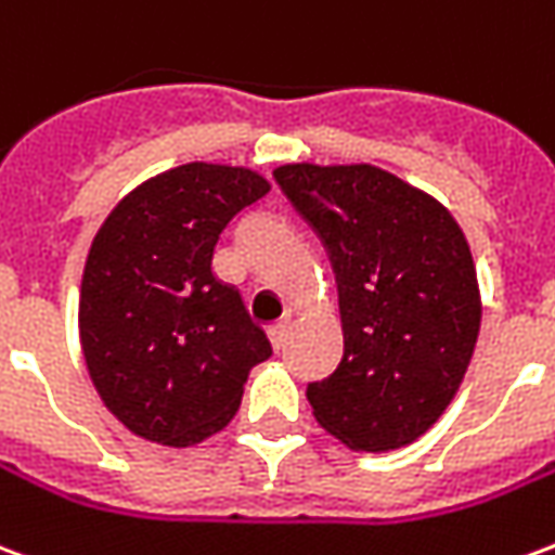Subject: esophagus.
I'll return each instance as SVG.
<instances>
[{"label": "esophagus", "mask_w": 555, "mask_h": 555, "mask_svg": "<svg viewBox=\"0 0 555 555\" xmlns=\"http://www.w3.org/2000/svg\"><path fill=\"white\" fill-rule=\"evenodd\" d=\"M288 336H291V324L288 321H282V324L270 326V341H273V348L282 350L288 345Z\"/></svg>", "instance_id": "34e87169"}]
</instances>
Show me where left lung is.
I'll return each mask as SVG.
<instances>
[{
  "instance_id": "1",
  "label": "left lung",
  "mask_w": 555,
  "mask_h": 555,
  "mask_svg": "<svg viewBox=\"0 0 555 555\" xmlns=\"http://www.w3.org/2000/svg\"><path fill=\"white\" fill-rule=\"evenodd\" d=\"M273 178L338 285L345 357L306 389L314 418L357 452L418 440L452 404L481 326L464 231L434 195L369 163H288Z\"/></svg>"
}]
</instances>
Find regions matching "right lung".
<instances>
[{"label": "right lung", "mask_w": 555, "mask_h": 555, "mask_svg": "<svg viewBox=\"0 0 555 555\" xmlns=\"http://www.w3.org/2000/svg\"><path fill=\"white\" fill-rule=\"evenodd\" d=\"M270 193L253 169L186 163L139 183L91 241L79 341L91 384L121 425L195 446L229 425L253 365L273 348L214 276L219 234Z\"/></svg>", "instance_id": "right-lung-1"}]
</instances>
